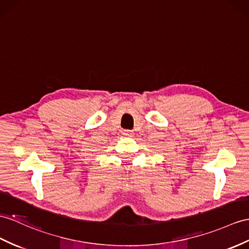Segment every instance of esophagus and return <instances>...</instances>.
<instances>
[{
  "label": "esophagus",
  "instance_id": "1",
  "mask_svg": "<svg viewBox=\"0 0 249 249\" xmlns=\"http://www.w3.org/2000/svg\"><path fill=\"white\" fill-rule=\"evenodd\" d=\"M123 134L126 137H132L133 135H134V133H133V131H131V130H124Z\"/></svg>",
  "mask_w": 249,
  "mask_h": 249
}]
</instances>
